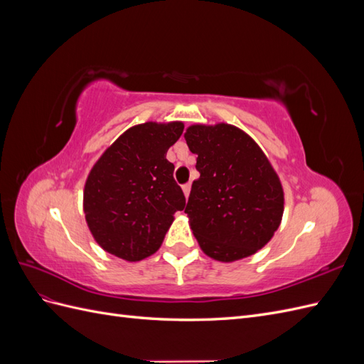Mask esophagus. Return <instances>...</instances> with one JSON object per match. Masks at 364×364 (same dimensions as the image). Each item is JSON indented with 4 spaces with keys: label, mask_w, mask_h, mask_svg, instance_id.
<instances>
[{
    "label": "esophagus",
    "mask_w": 364,
    "mask_h": 364,
    "mask_svg": "<svg viewBox=\"0 0 364 364\" xmlns=\"http://www.w3.org/2000/svg\"><path fill=\"white\" fill-rule=\"evenodd\" d=\"M182 191H183V194H185L186 199H188L190 191H191V185H190V183H185V185L182 186Z\"/></svg>",
    "instance_id": "1"
}]
</instances>
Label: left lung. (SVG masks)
I'll list each match as a JSON object with an SVG mask.
<instances>
[{
	"label": "left lung",
	"instance_id": "obj_1",
	"mask_svg": "<svg viewBox=\"0 0 364 364\" xmlns=\"http://www.w3.org/2000/svg\"><path fill=\"white\" fill-rule=\"evenodd\" d=\"M183 138L197 155L185 213L203 253L222 262L266 246L284 214V190L266 153L245 130L228 123L191 124Z\"/></svg>",
	"mask_w": 364,
	"mask_h": 364
}]
</instances>
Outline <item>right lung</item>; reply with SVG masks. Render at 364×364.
Masks as SVG:
<instances>
[{"label":"right lung","mask_w":364,"mask_h":364,"mask_svg":"<svg viewBox=\"0 0 364 364\" xmlns=\"http://www.w3.org/2000/svg\"><path fill=\"white\" fill-rule=\"evenodd\" d=\"M183 132L182 121L136 124L119 135L87 174L83 213L97 245L129 262L155 253L185 208L174 182L168 149Z\"/></svg>","instance_id":"obj_1"}]
</instances>
